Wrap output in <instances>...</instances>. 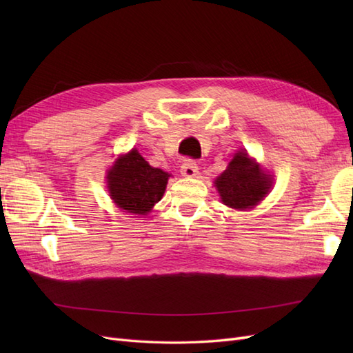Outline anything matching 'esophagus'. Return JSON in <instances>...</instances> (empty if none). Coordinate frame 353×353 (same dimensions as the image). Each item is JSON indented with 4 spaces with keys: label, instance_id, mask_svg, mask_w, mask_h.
<instances>
[{
    "label": "esophagus",
    "instance_id": "esophagus-1",
    "mask_svg": "<svg viewBox=\"0 0 353 353\" xmlns=\"http://www.w3.org/2000/svg\"><path fill=\"white\" fill-rule=\"evenodd\" d=\"M181 174H183V175L187 176V178L196 176V175L199 174V166H197V163H196V160L187 159L185 162L183 163V166H181Z\"/></svg>",
    "mask_w": 353,
    "mask_h": 353
}]
</instances>
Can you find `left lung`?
Segmentation results:
<instances>
[{
  "label": "left lung",
  "instance_id": "1",
  "mask_svg": "<svg viewBox=\"0 0 353 353\" xmlns=\"http://www.w3.org/2000/svg\"><path fill=\"white\" fill-rule=\"evenodd\" d=\"M215 185L223 205L232 209H252L271 188V176L262 172L245 152H239L228 168L216 178Z\"/></svg>",
  "mask_w": 353,
  "mask_h": 353
}]
</instances>
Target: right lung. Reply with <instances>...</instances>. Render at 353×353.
Here are the masks:
<instances>
[{"instance_id":"obj_1","label":"right lung","mask_w":353,"mask_h":353,"mask_svg":"<svg viewBox=\"0 0 353 353\" xmlns=\"http://www.w3.org/2000/svg\"><path fill=\"white\" fill-rule=\"evenodd\" d=\"M169 174L152 168L137 150L116 160L108 174L110 196L121 209L145 215L162 199Z\"/></svg>"}]
</instances>
